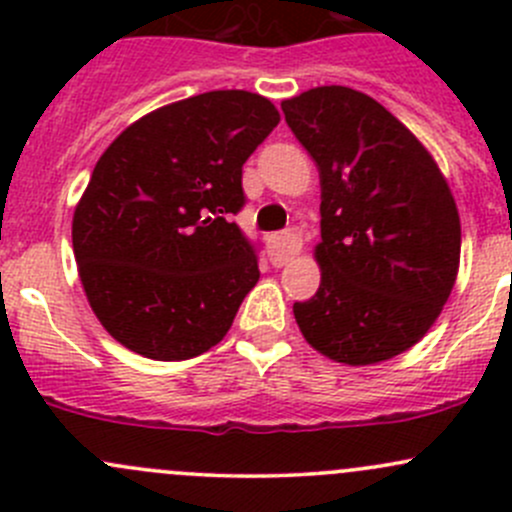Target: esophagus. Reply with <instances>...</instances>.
Returning a JSON list of instances; mask_svg holds the SVG:
<instances>
[{"label":"esophagus","instance_id":"34e87169","mask_svg":"<svg viewBox=\"0 0 512 512\" xmlns=\"http://www.w3.org/2000/svg\"><path fill=\"white\" fill-rule=\"evenodd\" d=\"M302 250V237H299L297 227H289V230L280 232L275 240V262H287L289 257H294Z\"/></svg>","mask_w":512,"mask_h":512}]
</instances>
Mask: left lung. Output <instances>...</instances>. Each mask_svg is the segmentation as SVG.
Wrapping results in <instances>:
<instances>
[{"label":"left lung","mask_w":512,"mask_h":512,"mask_svg":"<svg viewBox=\"0 0 512 512\" xmlns=\"http://www.w3.org/2000/svg\"><path fill=\"white\" fill-rule=\"evenodd\" d=\"M322 183V282L294 319L349 366L411 349L441 314L461 260L456 200L436 160L379 101L319 86L282 101Z\"/></svg>","instance_id":"8db88e82"}]
</instances>
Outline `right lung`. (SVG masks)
<instances>
[{"label": "right lung", "mask_w": 512, "mask_h": 512, "mask_svg": "<svg viewBox=\"0 0 512 512\" xmlns=\"http://www.w3.org/2000/svg\"><path fill=\"white\" fill-rule=\"evenodd\" d=\"M277 123L265 96L208 91L138 118L98 158L71 240L91 309L123 347L183 361L232 327L260 280L232 223L242 165Z\"/></svg>", "instance_id": "1"}]
</instances>
